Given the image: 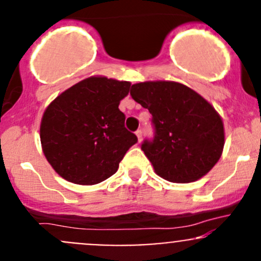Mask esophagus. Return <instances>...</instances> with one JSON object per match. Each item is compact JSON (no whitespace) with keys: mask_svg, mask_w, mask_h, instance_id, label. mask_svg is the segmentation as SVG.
Segmentation results:
<instances>
[{"mask_svg":"<svg viewBox=\"0 0 261 261\" xmlns=\"http://www.w3.org/2000/svg\"><path fill=\"white\" fill-rule=\"evenodd\" d=\"M136 136H138V139H139V141H141V140H143V131H141V130H138V131H136Z\"/></svg>","mask_w":261,"mask_h":261,"instance_id":"esophagus-1","label":"esophagus"}]
</instances>
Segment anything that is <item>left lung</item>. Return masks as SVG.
Listing matches in <instances>:
<instances>
[{"label":"left lung","mask_w":261,"mask_h":261,"mask_svg":"<svg viewBox=\"0 0 261 261\" xmlns=\"http://www.w3.org/2000/svg\"><path fill=\"white\" fill-rule=\"evenodd\" d=\"M130 94L152 116L154 138L144 140L141 150L159 177L191 183L215 167L225 145V130L203 97L170 81L133 84Z\"/></svg>","instance_id":"8db88e82"}]
</instances>
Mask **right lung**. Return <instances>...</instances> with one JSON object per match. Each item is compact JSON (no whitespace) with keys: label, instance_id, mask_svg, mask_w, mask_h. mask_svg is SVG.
Segmentation results:
<instances>
[{"label":"right lung","instance_id":"1","mask_svg":"<svg viewBox=\"0 0 261 261\" xmlns=\"http://www.w3.org/2000/svg\"><path fill=\"white\" fill-rule=\"evenodd\" d=\"M130 86L126 81L89 77L46 107L40 141L46 160L60 177L92 186L117 172L126 151L138 143L118 109Z\"/></svg>","mask_w":261,"mask_h":261}]
</instances>
